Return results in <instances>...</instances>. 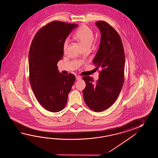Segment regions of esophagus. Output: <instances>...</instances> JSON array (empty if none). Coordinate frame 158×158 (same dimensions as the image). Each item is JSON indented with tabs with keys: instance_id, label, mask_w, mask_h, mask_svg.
<instances>
[{
	"instance_id": "obj_1",
	"label": "esophagus",
	"mask_w": 158,
	"mask_h": 158,
	"mask_svg": "<svg viewBox=\"0 0 158 158\" xmlns=\"http://www.w3.org/2000/svg\"><path fill=\"white\" fill-rule=\"evenodd\" d=\"M76 80H80L81 79V77L79 76H76Z\"/></svg>"
}]
</instances>
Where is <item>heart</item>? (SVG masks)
Here are the masks:
<instances>
[{
    "label": "heart",
    "instance_id": "obj_1",
    "mask_svg": "<svg viewBox=\"0 0 158 158\" xmlns=\"http://www.w3.org/2000/svg\"><path fill=\"white\" fill-rule=\"evenodd\" d=\"M74 38L81 44L85 49H88L90 47L91 44L94 39L93 31L86 25H83L80 27L74 35ZM69 45V40L66 39L63 43V51L66 52Z\"/></svg>",
    "mask_w": 158,
    "mask_h": 158
}]
</instances>
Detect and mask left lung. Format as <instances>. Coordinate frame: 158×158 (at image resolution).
<instances>
[{
	"instance_id": "left-lung-1",
	"label": "left lung",
	"mask_w": 158,
	"mask_h": 158,
	"mask_svg": "<svg viewBox=\"0 0 158 158\" xmlns=\"http://www.w3.org/2000/svg\"><path fill=\"white\" fill-rule=\"evenodd\" d=\"M96 25L101 33V42L93 59L100 68L99 79L82 77L86 87L82 91L84 101L91 110L101 112L107 109L117 99L124 84L125 54L121 38L114 27L103 21Z\"/></svg>"
}]
</instances>
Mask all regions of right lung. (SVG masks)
<instances>
[{"mask_svg":"<svg viewBox=\"0 0 158 158\" xmlns=\"http://www.w3.org/2000/svg\"><path fill=\"white\" fill-rule=\"evenodd\" d=\"M77 24L54 21L42 27L34 37L29 54L30 85L41 106L52 112L62 110L76 80L63 75L57 62L63 56L64 40Z\"/></svg>","mask_w":158,"mask_h":158,"instance_id":"add662e5","label":"right lung"}]
</instances>
